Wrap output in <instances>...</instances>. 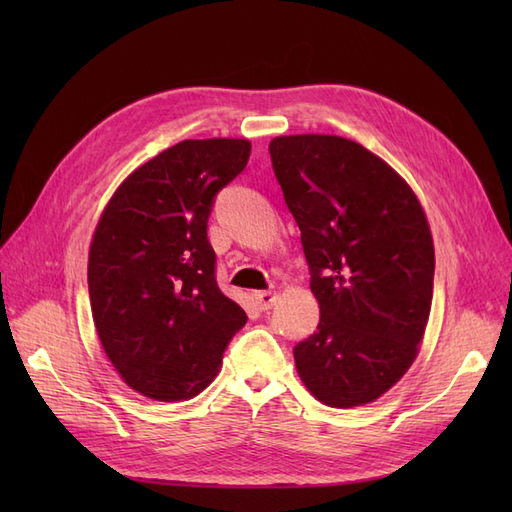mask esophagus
<instances>
[{
	"label": "esophagus",
	"instance_id": "1",
	"mask_svg": "<svg viewBox=\"0 0 512 512\" xmlns=\"http://www.w3.org/2000/svg\"><path fill=\"white\" fill-rule=\"evenodd\" d=\"M254 299L258 303L260 309H271L277 301V294L273 290H256L254 292Z\"/></svg>",
	"mask_w": 512,
	"mask_h": 512
}]
</instances>
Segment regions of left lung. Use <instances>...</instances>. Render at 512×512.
<instances>
[{
    "instance_id": "obj_1",
    "label": "left lung",
    "mask_w": 512,
    "mask_h": 512,
    "mask_svg": "<svg viewBox=\"0 0 512 512\" xmlns=\"http://www.w3.org/2000/svg\"><path fill=\"white\" fill-rule=\"evenodd\" d=\"M269 153L320 305L318 329L294 346L297 371L322 404H369L406 374L427 327V218L408 183L348 138L277 136Z\"/></svg>"
}]
</instances>
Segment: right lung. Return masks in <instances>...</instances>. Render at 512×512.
<instances>
[{"instance_id":"add662e5","label":"right lung","mask_w":512,"mask_h":512,"mask_svg":"<svg viewBox=\"0 0 512 512\" xmlns=\"http://www.w3.org/2000/svg\"><path fill=\"white\" fill-rule=\"evenodd\" d=\"M243 138L181 141L119 185L89 250V301L108 359L158 401L198 395L247 322L215 280L207 222L250 160Z\"/></svg>"}]
</instances>
